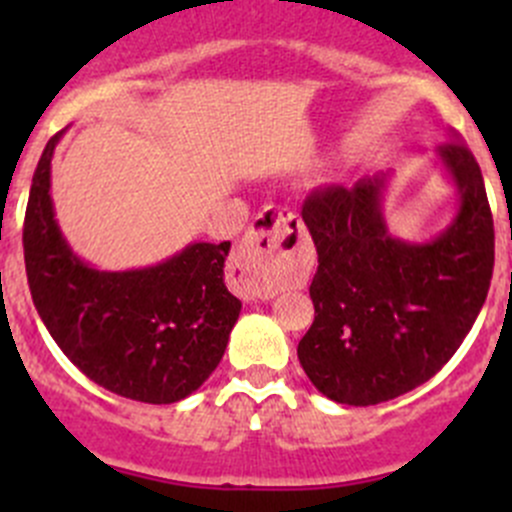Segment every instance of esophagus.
Segmentation results:
<instances>
[{"label": "esophagus", "mask_w": 512, "mask_h": 512, "mask_svg": "<svg viewBox=\"0 0 512 512\" xmlns=\"http://www.w3.org/2000/svg\"><path fill=\"white\" fill-rule=\"evenodd\" d=\"M302 220L294 213L265 208L247 227L232 262V285L242 299L270 297L275 292V267L285 250H297L304 242Z\"/></svg>", "instance_id": "obj_1"}]
</instances>
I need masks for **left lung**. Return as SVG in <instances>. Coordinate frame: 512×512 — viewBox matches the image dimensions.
<instances>
[{
	"mask_svg": "<svg viewBox=\"0 0 512 512\" xmlns=\"http://www.w3.org/2000/svg\"><path fill=\"white\" fill-rule=\"evenodd\" d=\"M436 160L456 188L458 210L431 240H401L386 225L394 173L304 200L319 267L309 285L314 322L297 356L319 394L337 404L374 406L431 379L488 297L495 232L483 175L456 131Z\"/></svg>",
	"mask_w": 512,
	"mask_h": 512,
	"instance_id": "1",
	"label": "left lung"
}]
</instances>
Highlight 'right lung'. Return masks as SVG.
I'll use <instances>...</instances> for the list:
<instances>
[{
  "label": "right lung",
  "mask_w": 512,
  "mask_h": 512,
  "mask_svg": "<svg viewBox=\"0 0 512 512\" xmlns=\"http://www.w3.org/2000/svg\"><path fill=\"white\" fill-rule=\"evenodd\" d=\"M46 143L24 218V262L34 307L59 349L103 389L143 404H175L223 359L242 302L225 285L230 242H190L138 270H96L61 232Z\"/></svg>",
  "instance_id": "obj_1"
}]
</instances>
